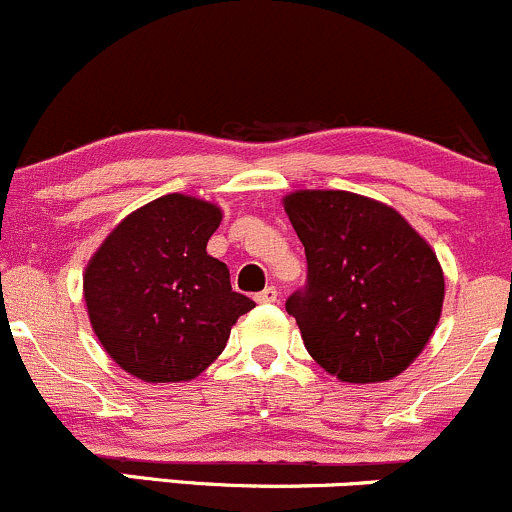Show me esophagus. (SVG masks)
<instances>
[{
    "label": "esophagus",
    "instance_id": "34e87169",
    "mask_svg": "<svg viewBox=\"0 0 512 512\" xmlns=\"http://www.w3.org/2000/svg\"><path fill=\"white\" fill-rule=\"evenodd\" d=\"M277 297H279L277 289L267 287V289H262L260 294H255V301H260V304H274V301H277Z\"/></svg>",
    "mask_w": 512,
    "mask_h": 512
}]
</instances>
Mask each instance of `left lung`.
I'll list each match as a JSON object with an SVG mask.
<instances>
[{"instance_id":"left-lung-1","label":"left lung","mask_w":512,"mask_h":512,"mask_svg":"<svg viewBox=\"0 0 512 512\" xmlns=\"http://www.w3.org/2000/svg\"><path fill=\"white\" fill-rule=\"evenodd\" d=\"M284 211L306 252L287 299L311 358L343 383H383L437 328L444 274L400 213L348 191H297Z\"/></svg>"}]
</instances>
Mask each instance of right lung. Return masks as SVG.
Returning <instances> with one entry per match:
<instances>
[{
    "label": "right lung",
    "instance_id": "add662e5",
    "mask_svg": "<svg viewBox=\"0 0 512 512\" xmlns=\"http://www.w3.org/2000/svg\"><path fill=\"white\" fill-rule=\"evenodd\" d=\"M220 208L169 193L127 215L83 277L90 324L110 358L144 383H181L223 353L255 306L206 252Z\"/></svg>",
    "mask_w": 512,
    "mask_h": 512
}]
</instances>
